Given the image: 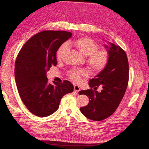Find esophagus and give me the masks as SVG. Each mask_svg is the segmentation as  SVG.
Here are the masks:
<instances>
[{
	"mask_svg": "<svg viewBox=\"0 0 149 149\" xmlns=\"http://www.w3.org/2000/svg\"><path fill=\"white\" fill-rule=\"evenodd\" d=\"M74 91L77 93H78L80 91V88L78 85H74Z\"/></svg>",
	"mask_w": 149,
	"mask_h": 149,
	"instance_id": "34e87169",
	"label": "esophagus"
}]
</instances>
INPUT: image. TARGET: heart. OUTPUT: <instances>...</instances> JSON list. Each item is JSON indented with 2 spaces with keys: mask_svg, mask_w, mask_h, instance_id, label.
I'll list each match as a JSON object with an SVG mask.
<instances>
[{
  "mask_svg": "<svg viewBox=\"0 0 149 149\" xmlns=\"http://www.w3.org/2000/svg\"><path fill=\"white\" fill-rule=\"evenodd\" d=\"M69 45L74 46L84 56H87L86 62L89 67L95 72H99L103 70L107 63L109 57L106 51L98 50L97 43L89 37H81L73 42H69ZM68 49V45L65 43L61 45L57 52V57L61 59ZM71 80L79 81L82 76H87L88 72L84 69H72L68 72Z\"/></svg>",
  "mask_w": 149,
  "mask_h": 149,
  "instance_id": "b5f03b06",
  "label": "heart"
}]
</instances>
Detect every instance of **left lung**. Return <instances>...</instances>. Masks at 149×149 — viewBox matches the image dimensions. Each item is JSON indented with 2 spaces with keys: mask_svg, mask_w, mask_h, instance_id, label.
I'll list each match as a JSON object with an SVG mask.
<instances>
[{
  "mask_svg": "<svg viewBox=\"0 0 149 149\" xmlns=\"http://www.w3.org/2000/svg\"><path fill=\"white\" fill-rule=\"evenodd\" d=\"M104 45L108 61L104 68L89 82L94 89L101 86L100 92L92 89L81 90L79 94L89 98L86 106L81 107V112L88 119L101 121L112 115L126 92L129 80V63L127 55L121 47L108 42Z\"/></svg>",
  "mask_w": 149,
  "mask_h": 149,
  "instance_id": "1",
  "label": "left lung"
}]
</instances>
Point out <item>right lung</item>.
Segmentation results:
<instances>
[{"instance_id":"add662e5","label":"right lung","mask_w":149,"mask_h":149,"mask_svg":"<svg viewBox=\"0 0 149 149\" xmlns=\"http://www.w3.org/2000/svg\"><path fill=\"white\" fill-rule=\"evenodd\" d=\"M72 37L63 31H44L25 43L15 62L14 75L19 95L33 114L45 117L58 109L61 98L73 92L69 81L48 82L46 73L57 65L56 52L60 46Z\"/></svg>"}]
</instances>
